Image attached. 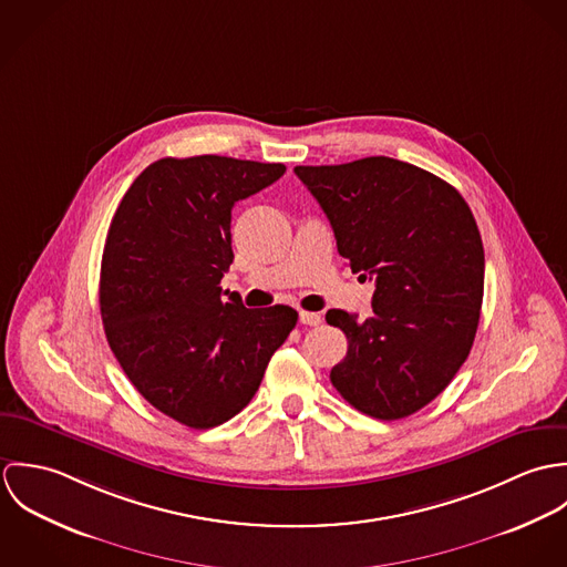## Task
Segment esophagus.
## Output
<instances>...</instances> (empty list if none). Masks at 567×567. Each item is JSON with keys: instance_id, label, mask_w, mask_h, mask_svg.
<instances>
[{"instance_id": "34e87169", "label": "esophagus", "mask_w": 567, "mask_h": 567, "mask_svg": "<svg viewBox=\"0 0 567 567\" xmlns=\"http://www.w3.org/2000/svg\"><path fill=\"white\" fill-rule=\"evenodd\" d=\"M299 321L303 324L315 327V324L321 323V315H319V312H299Z\"/></svg>"}]
</instances>
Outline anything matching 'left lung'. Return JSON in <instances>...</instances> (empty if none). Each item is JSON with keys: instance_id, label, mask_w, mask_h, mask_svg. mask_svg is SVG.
Masks as SVG:
<instances>
[{"instance_id": "left-lung-1", "label": "left lung", "mask_w": 567, "mask_h": 567, "mask_svg": "<svg viewBox=\"0 0 567 567\" xmlns=\"http://www.w3.org/2000/svg\"><path fill=\"white\" fill-rule=\"evenodd\" d=\"M295 174L351 270L375 279L373 317L324 315L349 342L331 384L369 416L404 419L445 391L474 344L485 290L474 214L450 183L391 157L297 165Z\"/></svg>"}]
</instances>
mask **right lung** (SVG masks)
<instances>
[{
	"mask_svg": "<svg viewBox=\"0 0 567 567\" xmlns=\"http://www.w3.org/2000/svg\"><path fill=\"white\" fill-rule=\"evenodd\" d=\"M284 172V163L165 157L133 181L111 220L100 268L109 347L144 400L187 427L236 416L299 319L288 306L248 310L220 288L234 261V205Z\"/></svg>",
	"mask_w": 567,
	"mask_h": 567,
	"instance_id": "right-lung-1",
	"label": "right lung"
}]
</instances>
